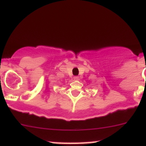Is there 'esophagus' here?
I'll use <instances>...</instances> for the list:
<instances>
[{"instance_id": "1", "label": "esophagus", "mask_w": 146, "mask_h": 146, "mask_svg": "<svg viewBox=\"0 0 146 146\" xmlns=\"http://www.w3.org/2000/svg\"><path fill=\"white\" fill-rule=\"evenodd\" d=\"M74 79L76 80H76L79 79V77H78V76H74Z\"/></svg>"}]
</instances>
